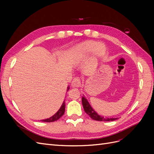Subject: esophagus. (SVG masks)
Listing matches in <instances>:
<instances>
[{"mask_svg": "<svg viewBox=\"0 0 154 154\" xmlns=\"http://www.w3.org/2000/svg\"><path fill=\"white\" fill-rule=\"evenodd\" d=\"M71 85L73 87H80L82 85V83L80 81V79L79 77H76L75 78H74V80H72L71 83Z\"/></svg>", "mask_w": 154, "mask_h": 154, "instance_id": "1", "label": "esophagus"}]
</instances>
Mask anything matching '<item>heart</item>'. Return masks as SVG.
I'll return each mask as SVG.
<instances>
[{"instance_id": "1", "label": "heart", "mask_w": 154, "mask_h": 154, "mask_svg": "<svg viewBox=\"0 0 154 154\" xmlns=\"http://www.w3.org/2000/svg\"><path fill=\"white\" fill-rule=\"evenodd\" d=\"M92 51L95 57H101L105 53L106 48L103 44H97L96 42L91 40L85 41L78 45L73 49L72 55V62H79L82 59L89 54Z\"/></svg>"}]
</instances>
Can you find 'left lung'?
<instances>
[{
  "label": "left lung",
  "instance_id": "1",
  "mask_svg": "<svg viewBox=\"0 0 154 154\" xmlns=\"http://www.w3.org/2000/svg\"><path fill=\"white\" fill-rule=\"evenodd\" d=\"M82 101V105L85 112L92 119L96 120V121H100V122H102V121H103V122H110V121H114L118 119V118H105L103 116H100L94 109L92 108V106H91L89 103H88V101H87L85 96H83Z\"/></svg>",
  "mask_w": 154,
  "mask_h": 154
}]
</instances>
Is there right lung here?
<instances>
[{
  "instance_id": "1",
  "label": "right lung",
  "mask_w": 154,
  "mask_h": 154,
  "mask_svg": "<svg viewBox=\"0 0 154 154\" xmlns=\"http://www.w3.org/2000/svg\"><path fill=\"white\" fill-rule=\"evenodd\" d=\"M69 90V86L67 87V91H68ZM65 110H66V104H65V101H63L61 107H60V109L57 112V113L54 114L53 116H51V117L49 118L42 119L40 121H42V122H55V121L59 119L60 118L62 117L65 112Z\"/></svg>"
}]
</instances>
